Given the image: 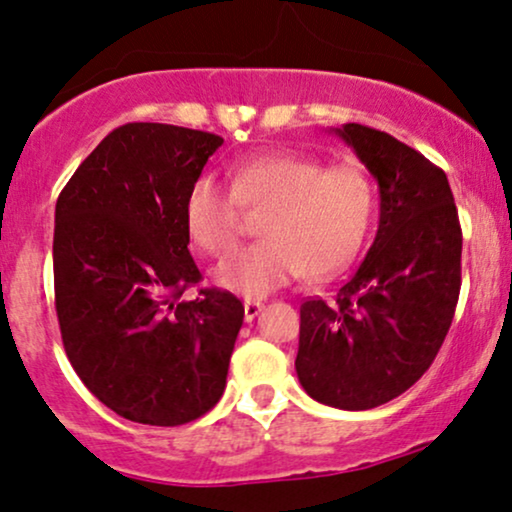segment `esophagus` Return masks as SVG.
Listing matches in <instances>:
<instances>
[{"label":"esophagus","instance_id":"1","mask_svg":"<svg viewBox=\"0 0 512 512\" xmlns=\"http://www.w3.org/2000/svg\"><path fill=\"white\" fill-rule=\"evenodd\" d=\"M243 309H245V321L250 323L252 319H255L257 314L262 312V302H252V300H248V302L243 304Z\"/></svg>","mask_w":512,"mask_h":512}]
</instances>
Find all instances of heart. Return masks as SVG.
<instances>
[{"mask_svg": "<svg viewBox=\"0 0 512 512\" xmlns=\"http://www.w3.org/2000/svg\"><path fill=\"white\" fill-rule=\"evenodd\" d=\"M245 210H267L262 243L238 250L215 269L231 293L262 300L302 274L312 281L338 276L359 257L375 219V189L357 165L326 167L293 153L241 160L231 189L215 177L191 184L186 229L210 255H226L241 238Z\"/></svg>", "mask_w": 512, "mask_h": 512, "instance_id": "b5f03b06", "label": "heart"}]
</instances>
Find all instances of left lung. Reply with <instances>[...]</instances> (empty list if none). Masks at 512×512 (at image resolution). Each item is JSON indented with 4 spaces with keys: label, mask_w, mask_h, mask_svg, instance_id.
I'll return each mask as SVG.
<instances>
[{
    "label": "left lung",
    "mask_w": 512,
    "mask_h": 512,
    "mask_svg": "<svg viewBox=\"0 0 512 512\" xmlns=\"http://www.w3.org/2000/svg\"><path fill=\"white\" fill-rule=\"evenodd\" d=\"M331 132L378 181L380 222L335 300L300 307L295 371L312 399L366 411L435 361L461 290L463 236L449 179L425 155L357 122Z\"/></svg>",
    "instance_id": "1"
}]
</instances>
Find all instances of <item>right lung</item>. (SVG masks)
<instances>
[{
    "mask_svg": "<svg viewBox=\"0 0 512 512\" xmlns=\"http://www.w3.org/2000/svg\"><path fill=\"white\" fill-rule=\"evenodd\" d=\"M222 137L129 122L84 158L56 200L54 290L75 373L101 404L144 425L191 423L217 404L243 304L203 288L186 193Z\"/></svg>",
    "mask_w": 512,
    "mask_h": 512,
    "instance_id": "right-lung-1",
    "label": "right lung"
}]
</instances>
